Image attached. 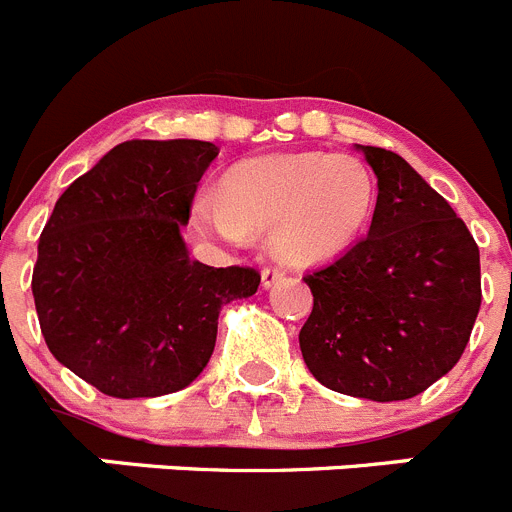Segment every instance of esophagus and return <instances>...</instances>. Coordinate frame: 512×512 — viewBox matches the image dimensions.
<instances>
[{
  "label": "esophagus",
  "instance_id": "1",
  "mask_svg": "<svg viewBox=\"0 0 512 512\" xmlns=\"http://www.w3.org/2000/svg\"><path fill=\"white\" fill-rule=\"evenodd\" d=\"M283 278V270L281 268H265L262 270V286L265 288H273L275 283Z\"/></svg>",
  "mask_w": 512,
  "mask_h": 512
}]
</instances>
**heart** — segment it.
<instances>
[{"mask_svg":"<svg viewBox=\"0 0 512 512\" xmlns=\"http://www.w3.org/2000/svg\"><path fill=\"white\" fill-rule=\"evenodd\" d=\"M376 182L358 157L299 151L250 159L226 172L221 198L201 193L195 229L229 244L273 231V250L301 265L340 255L371 224Z\"/></svg>","mask_w":512,"mask_h":512,"instance_id":"heart-1","label":"heart"}]
</instances>
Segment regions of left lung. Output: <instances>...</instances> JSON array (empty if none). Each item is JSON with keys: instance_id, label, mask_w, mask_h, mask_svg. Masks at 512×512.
Listing matches in <instances>:
<instances>
[{"instance_id": "8db88e82", "label": "left lung", "mask_w": 512, "mask_h": 512, "mask_svg": "<svg viewBox=\"0 0 512 512\" xmlns=\"http://www.w3.org/2000/svg\"><path fill=\"white\" fill-rule=\"evenodd\" d=\"M358 149L379 180L371 229L304 278L314 309L299 345L327 389L399 402L459 363L482 304L479 247L399 154Z\"/></svg>"}]
</instances>
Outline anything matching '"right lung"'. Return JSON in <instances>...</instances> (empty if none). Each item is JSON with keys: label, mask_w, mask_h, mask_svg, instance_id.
<instances>
[{"label": "right lung", "mask_w": 512, "mask_h": 512, "mask_svg": "<svg viewBox=\"0 0 512 512\" xmlns=\"http://www.w3.org/2000/svg\"><path fill=\"white\" fill-rule=\"evenodd\" d=\"M211 141H123L64 190L38 242L33 299L48 350L118 399L193 384L221 306L260 286L252 268L190 260L182 226Z\"/></svg>", "instance_id": "right-lung-1"}]
</instances>
